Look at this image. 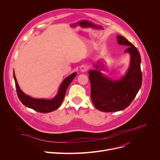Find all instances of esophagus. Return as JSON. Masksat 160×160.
<instances>
[{
	"label": "esophagus",
	"instance_id": "34e87169",
	"mask_svg": "<svg viewBox=\"0 0 160 160\" xmlns=\"http://www.w3.org/2000/svg\"><path fill=\"white\" fill-rule=\"evenodd\" d=\"M88 65H87V64H83V65H82V66H81V68H80V71L82 72H86V71H87V70L88 69Z\"/></svg>",
	"mask_w": 160,
	"mask_h": 160
}]
</instances>
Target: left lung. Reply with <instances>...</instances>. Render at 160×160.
I'll return each instance as SVG.
<instances>
[{
  "label": "left lung",
  "instance_id": "8db88e82",
  "mask_svg": "<svg viewBox=\"0 0 160 160\" xmlns=\"http://www.w3.org/2000/svg\"><path fill=\"white\" fill-rule=\"evenodd\" d=\"M118 43L126 45L125 51L130 56L128 71L120 80H113L105 77L99 70L88 72L91 87V99L101 111L115 112L127 108L135 98L142 85L141 56L139 51L125 37L117 35ZM97 69L99 67L94 66Z\"/></svg>",
  "mask_w": 160,
  "mask_h": 160
}]
</instances>
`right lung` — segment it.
Returning a JSON list of instances; mask_svg holds the SVG:
<instances>
[{
  "mask_svg": "<svg viewBox=\"0 0 160 160\" xmlns=\"http://www.w3.org/2000/svg\"><path fill=\"white\" fill-rule=\"evenodd\" d=\"M77 75V73H73L70 76L66 77L61 85L59 87L58 93L55 98L52 99H35L27 94H25L20 89L14 73H13V76L15 81V85L16 88V92L20 101L28 108H32L35 111H38L40 112L45 113L53 111L61 106L64 98L65 96L66 91L70 85L73 78Z\"/></svg>",
  "mask_w": 160,
  "mask_h": 160,
  "instance_id": "1",
  "label": "right lung"
}]
</instances>
